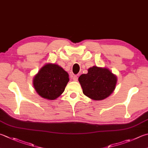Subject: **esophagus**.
I'll use <instances>...</instances> for the list:
<instances>
[{
  "instance_id": "esophagus-1",
  "label": "esophagus",
  "mask_w": 148,
  "mask_h": 148,
  "mask_svg": "<svg viewBox=\"0 0 148 148\" xmlns=\"http://www.w3.org/2000/svg\"><path fill=\"white\" fill-rule=\"evenodd\" d=\"M72 79H73L74 81H77L78 77L77 76V75H73V76H72Z\"/></svg>"
}]
</instances>
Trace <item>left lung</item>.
Listing matches in <instances>:
<instances>
[{
    "mask_svg": "<svg viewBox=\"0 0 148 148\" xmlns=\"http://www.w3.org/2000/svg\"><path fill=\"white\" fill-rule=\"evenodd\" d=\"M83 93L93 100L106 99L115 90L117 77L110 69L94 66L79 78Z\"/></svg>",
    "mask_w": 148,
    "mask_h": 148,
    "instance_id": "1",
    "label": "left lung"
}]
</instances>
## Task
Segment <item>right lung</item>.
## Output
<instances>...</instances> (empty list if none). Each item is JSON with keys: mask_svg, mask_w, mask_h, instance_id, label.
Listing matches in <instances>:
<instances>
[{"mask_svg": "<svg viewBox=\"0 0 148 148\" xmlns=\"http://www.w3.org/2000/svg\"><path fill=\"white\" fill-rule=\"evenodd\" d=\"M69 80L68 73L62 67L55 63H48L33 77V84L41 97L53 100L64 91Z\"/></svg>", "mask_w": 148, "mask_h": 148, "instance_id": "1", "label": "right lung"}]
</instances>
